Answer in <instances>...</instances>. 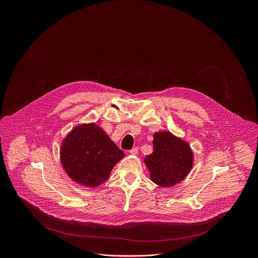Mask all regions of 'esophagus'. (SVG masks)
Wrapping results in <instances>:
<instances>
[{"label": "esophagus", "instance_id": "1", "mask_svg": "<svg viewBox=\"0 0 258 258\" xmlns=\"http://www.w3.org/2000/svg\"><path fill=\"white\" fill-rule=\"evenodd\" d=\"M130 153L132 154V155H137L138 154V148L136 147V148H133L131 151H130Z\"/></svg>", "mask_w": 258, "mask_h": 258}]
</instances>
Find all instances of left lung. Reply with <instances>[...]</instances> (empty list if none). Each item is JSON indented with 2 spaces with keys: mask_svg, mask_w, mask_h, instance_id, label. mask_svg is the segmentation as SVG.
Instances as JSON below:
<instances>
[{
  "mask_svg": "<svg viewBox=\"0 0 258 258\" xmlns=\"http://www.w3.org/2000/svg\"><path fill=\"white\" fill-rule=\"evenodd\" d=\"M153 153L146 156L144 162L150 172V178L162 188L173 187L191 171L194 154L189 143L169 131L154 134Z\"/></svg>",
  "mask_w": 258,
  "mask_h": 258,
  "instance_id": "8db88e82",
  "label": "left lung"
}]
</instances>
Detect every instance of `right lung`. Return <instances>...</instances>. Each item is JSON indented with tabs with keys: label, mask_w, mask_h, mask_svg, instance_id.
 <instances>
[{
	"label": "right lung",
	"mask_w": 258,
	"mask_h": 258,
	"mask_svg": "<svg viewBox=\"0 0 258 258\" xmlns=\"http://www.w3.org/2000/svg\"><path fill=\"white\" fill-rule=\"evenodd\" d=\"M124 153L96 123L73 127L62 140L60 161L68 176L81 186L97 188L109 178Z\"/></svg>",
	"instance_id": "add662e5"
}]
</instances>
